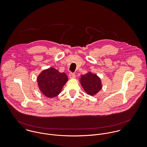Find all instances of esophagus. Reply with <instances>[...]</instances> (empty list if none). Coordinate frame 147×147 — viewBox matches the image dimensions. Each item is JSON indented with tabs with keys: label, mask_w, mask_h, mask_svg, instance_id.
Masks as SVG:
<instances>
[{
	"label": "esophagus",
	"mask_w": 147,
	"mask_h": 147,
	"mask_svg": "<svg viewBox=\"0 0 147 147\" xmlns=\"http://www.w3.org/2000/svg\"><path fill=\"white\" fill-rule=\"evenodd\" d=\"M69 78H70L71 79H74V78H75V73L71 72V73H69Z\"/></svg>",
	"instance_id": "esophagus-1"
}]
</instances>
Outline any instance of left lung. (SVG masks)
I'll use <instances>...</instances> for the list:
<instances>
[{
  "instance_id": "obj_1",
  "label": "left lung",
  "mask_w": 147,
  "mask_h": 147,
  "mask_svg": "<svg viewBox=\"0 0 147 147\" xmlns=\"http://www.w3.org/2000/svg\"><path fill=\"white\" fill-rule=\"evenodd\" d=\"M81 84L85 91L89 95L93 96L101 89L100 79L96 75L88 72L81 76Z\"/></svg>"
}]
</instances>
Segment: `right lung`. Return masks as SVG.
<instances>
[{
	"instance_id": "1",
	"label": "right lung",
	"mask_w": 147,
	"mask_h": 147,
	"mask_svg": "<svg viewBox=\"0 0 147 147\" xmlns=\"http://www.w3.org/2000/svg\"><path fill=\"white\" fill-rule=\"evenodd\" d=\"M67 80L68 77L65 73H60L53 68L43 71L37 79L40 90L49 98L58 96Z\"/></svg>"
}]
</instances>
